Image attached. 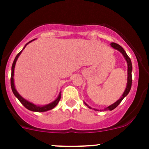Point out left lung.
<instances>
[{
  "label": "left lung",
  "instance_id": "8db88e82",
  "mask_svg": "<svg viewBox=\"0 0 149 149\" xmlns=\"http://www.w3.org/2000/svg\"><path fill=\"white\" fill-rule=\"evenodd\" d=\"M110 45H111V46L113 47V48L120 51L121 53L123 54V56H125V58L126 61H127V86H126L125 90V92H124V93H123V95H122V97H121V98H119V99L116 102H115L114 104H113L112 105H110V106L107 107L106 109H104V110H113V109H115L116 107L121 103V101L123 100V98H125V97L127 94H128L129 92H130V90H131V84H132V75H131V72H132V64H131V59H130V57L127 56V54H126V52L125 51V50L123 49V48H122V47H121L119 45L116 44V43H115V42H112ZM85 104H86V106H88L86 103H85ZM89 107L90 108V107Z\"/></svg>",
  "mask_w": 149,
  "mask_h": 149
}]
</instances>
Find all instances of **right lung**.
I'll return each mask as SVG.
<instances>
[{
    "mask_svg": "<svg viewBox=\"0 0 149 149\" xmlns=\"http://www.w3.org/2000/svg\"><path fill=\"white\" fill-rule=\"evenodd\" d=\"M33 40H34V39H33V40H31L30 42H29L28 43H27V44L25 45V46L24 47L23 50L24 49V48H25L26 46H27V44H29V43L31 42H32V41H33ZM23 50H22V51H23ZM22 51H21L20 52H19V53H18V54L16 55L15 60H14V61H13V65H12V74H11V78H10V81H11V88H12V90H13V94L15 95V97H16V98H18V100H19V101H20L21 103H22V104L24 105V106L25 107L27 110H31V111L45 112V111H48V110H51V109H53L54 107H55L56 106V104H57L59 101H60V98H61V94H60V95H59L58 98H56V99L54 101H53L52 103L49 104L45 105V106L40 107V106H36V105L33 104V103H30V102H29L28 101H27V100H25L24 98H22V96L18 94V92L16 91V89H15V85H14V80H13V76H14V68H15V63H16L17 60H18V56H19V55L21 54V53H22Z\"/></svg>",
    "mask_w": 149,
    "mask_h": 149,
    "instance_id": "right-lung-1",
    "label": "right lung"
}]
</instances>
